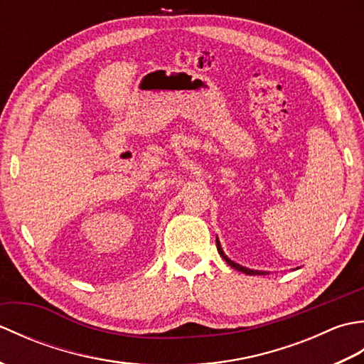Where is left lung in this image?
Listing matches in <instances>:
<instances>
[{
    "mask_svg": "<svg viewBox=\"0 0 364 364\" xmlns=\"http://www.w3.org/2000/svg\"><path fill=\"white\" fill-rule=\"evenodd\" d=\"M215 242H218V252H219V255L220 257L225 259L228 264L233 267V269H236V270H239V272H244L245 275H266L267 272H264V270H253V269H249V267H244V266H241V264H237V262H235V261H231L225 253H223V250H222V245H220V241H219V237H215Z\"/></svg>",
    "mask_w": 364,
    "mask_h": 364,
    "instance_id": "obj_1",
    "label": "left lung"
}]
</instances>
